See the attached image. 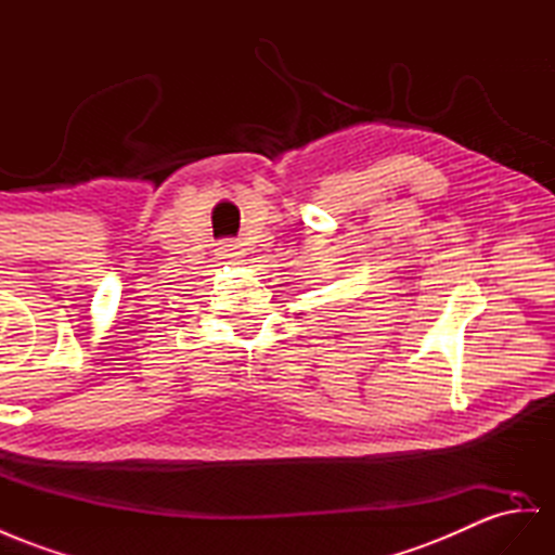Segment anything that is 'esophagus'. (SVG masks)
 <instances>
[{"mask_svg": "<svg viewBox=\"0 0 555 555\" xmlns=\"http://www.w3.org/2000/svg\"><path fill=\"white\" fill-rule=\"evenodd\" d=\"M220 255H222V258L236 260V258H241V255H244V248H241L238 241H224V244L220 246Z\"/></svg>", "mask_w": 555, "mask_h": 555, "instance_id": "34e87169", "label": "esophagus"}]
</instances>
